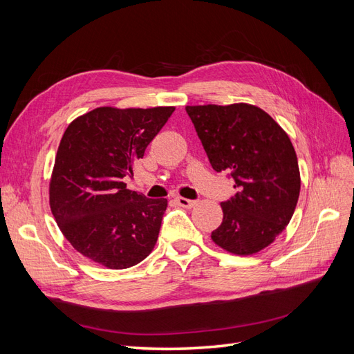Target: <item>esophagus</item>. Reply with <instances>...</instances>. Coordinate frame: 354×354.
Returning a JSON list of instances; mask_svg holds the SVG:
<instances>
[{"mask_svg":"<svg viewBox=\"0 0 354 354\" xmlns=\"http://www.w3.org/2000/svg\"><path fill=\"white\" fill-rule=\"evenodd\" d=\"M176 202L178 203L180 207H185V208H192L196 203V201H192V199H186V198H181V196H177L176 198Z\"/></svg>","mask_w":354,"mask_h":354,"instance_id":"obj_1","label":"esophagus"}]
</instances>
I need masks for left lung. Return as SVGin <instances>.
Masks as SVG:
<instances>
[{
	"mask_svg": "<svg viewBox=\"0 0 354 354\" xmlns=\"http://www.w3.org/2000/svg\"><path fill=\"white\" fill-rule=\"evenodd\" d=\"M211 167L234 181L211 233L223 250L250 255L269 246L291 221L299 196L294 146L281 125L246 103L186 106Z\"/></svg>",
	"mask_w": 354,
	"mask_h": 354,
	"instance_id": "1",
	"label": "left lung"
}]
</instances>
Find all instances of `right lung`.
<instances>
[{
    "label": "right lung",
    "mask_w": 354,
    "mask_h": 354,
    "mask_svg": "<svg viewBox=\"0 0 354 354\" xmlns=\"http://www.w3.org/2000/svg\"><path fill=\"white\" fill-rule=\"evenodd\" d=\"M174 108H97L63 134L50 181V207L65 238L87 259L128 269L152 252L167 199L127 189L133 164Z\"/></svg>",
    "instance_id": "1"
}]
</instances>
